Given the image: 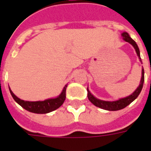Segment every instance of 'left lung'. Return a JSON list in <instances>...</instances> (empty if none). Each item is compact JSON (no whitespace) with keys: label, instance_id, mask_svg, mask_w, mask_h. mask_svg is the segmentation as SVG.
<instances>
[{"label":"left lung","instance_id":"left-lung-1","mask_svg":"<svg viewBox=\"0 0 151 151\" xmlns=\"http://www.w3.org/2000/svg\"><path fill=\"white\" fill-rule=\"evenodd\" d=\"M121 36L123 37V40L124 41L129 43L134 47V49H135L137 52V55L138 58H139L140 61H142L141 56H140L139 48H138L136 42L132 38L130 37L129 35L128 34L127 32H123L121 34ZM143 83H144V69L142 68V78H141L140 84L137 86V88L133 91L132 95H129L127 97H124V98L119 99L118 100H116V101H104V100H101V99H99L95 98V96L90 92L89 89L87 88V97H88L89 100L91 102L92 104L95 105V106L98 107V108L104 109V110H108V111H118V110L123 109L125 107H127L128 105L130 104L132 102L134 101L137 98V96L139 95V94L142 91Z\"/></svg>","mask_w":151,"mask_h":151}]
</instances>
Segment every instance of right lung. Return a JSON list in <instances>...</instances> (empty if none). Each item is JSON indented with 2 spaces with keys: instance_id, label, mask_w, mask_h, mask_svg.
<instances>
[{
  "instance_id": "add662e5",
  "label": "right lung",
  "mask_w": 151,
  "mask_h": 151,
  "mask_svg": "<svg viewBox=\"0 0 151 151\" xmlns=\"http://www.w3.org/2000/svg\"><path fill=\"white\" fill-rule=\"evenodd\" d=\"M66 87H67V85L65 86L62 92L57 97L53 99H47L43 101H25L21 99L18 98L13 93L10 88H9V91L15 101L17 102L21 107L26 109L27 111H31L33 113L46 114L55 111L56 109L59 108L63 104V103L65 102L66 98Z\"/></svg>"
}]
</instances>
